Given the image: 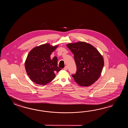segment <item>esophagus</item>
<instances>
[{
	"label": "esophagus",
	"mask_w": 128,
	"mask_h": 128,
	"mask_svg": "<svg viewBox=\"0 0 128 128\" xmlns=\"http://www.w3.org/2000/svg\"><path fill=\"white\" fill-rule=\"evenodd\" d=\"M65 70H67V69H68V67L67 66H65V67L64 68Z\"/></svg>",
	"instance_id": "34e87169"
}]
</instances>
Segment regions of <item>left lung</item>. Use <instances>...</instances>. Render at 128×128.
I'll list each match as a JSON object with an SVG mask.
<instances>
[{
  "label": "left lung",
  "mask_w": 128,
  "mask_h": 128,
  "mask_svg": "<svg viewBox=\"0 0 128 128\" xmlns=\"http://www.w3.org/2000/svg\"><path fill=\"white\" fill-rule=\"evenodd\" d=\"M74 54L77 70L72 76L82 86H88L96 82L101 76L104 66L103 57L90 44L79 42L66 45Z\"/></svg>",
  "instance_id": "left-lung-1"
}]
</instances>
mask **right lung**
<instances>
[{
	"instance_id": "add662e5",
	"label": "right lung",
	"mask_w": 128,
	"mask_h": 128,
	"mask_svg": "<svg viewBox=\"0 0 128 128\" xmlns=\"http://www.w3.org/2000/svg\"><path fill=\"white\" fill-rule=\"evenodd\" d=\"M58 45L52 46L44 44L32 49L27 55L24 63L26 70L30 79L36 84L45 85L51 82L56 72L61 70L58 65V58L52 59L50 55Z\"/></svg>"
}]
</instances>
